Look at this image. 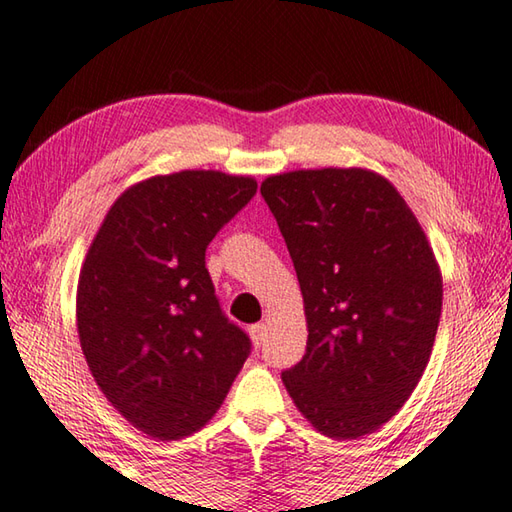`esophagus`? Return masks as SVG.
Segmentation results:
<instances>
[{
	"instance_id": "esophagus-1",
	"label": "esophagus",
	"mask_w": 512,
	"mask_h": 512,
	"mask_svg": "<svg viewBox=\"0 0 512 512\" xmlns=\"http://www.w3.org/2000/svg\"><path fill=\"white\" fill-rule=\"evenodd\" d=\"M266 337H269V330H266L264 323H255V326H250V339H253V344L257 348L266 342Z\"/></svg>"
}]
</instances>
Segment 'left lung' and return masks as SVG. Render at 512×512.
<instances>
[{
	"mask_svg": "<svg viewBox=\"0 0 512 512\" xmlns=\"http://www.w3.org/2000/svg\"><path fill=\"white\" fill-rule=\"evenodd\" d=\"M303 291L307 348L282 371L323 435L358 440L408 401L442 314L433 248L399 191L371 170H294L262 182Z\"/></svg>",
	"mask_w": 512,
	"mask_h": 512,
	"instance_id": "left-lung-1",
	"label": "left lung"
}]
</instances>
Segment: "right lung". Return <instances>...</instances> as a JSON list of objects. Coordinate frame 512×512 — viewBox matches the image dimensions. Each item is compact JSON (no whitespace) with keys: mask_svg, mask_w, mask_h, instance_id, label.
I'll return each mask as SVG.
<instances>
[{"mask_svg":"<svg viewBox=\"0 0 512 512\" xmlns=\"http://www.w3.org/2000/svg\"><path fill=\"white\" fill-rule=\"evenodd\" d=\"M257 193L253 177L182 170L127 189L81 266L77 328L95 383L157 440L207 424L250 355L227 319L205 250Z\"/></svg>","mask_w":512,"mask_h":512,"instance_id":"obj_1","label":"right lung"}]
</instances>
